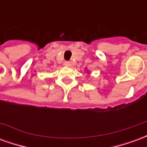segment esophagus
<instances>
[{
	"label": "esophagus",
	"mask_w": 147,
	"mask_h": 147,
	"mask_svg": "<svg viewBox=\"0 0 147 147\" xmlns=\"http://www.w3.org/2000/svg\"><path fill=\"white\" fill-rule=\"evenodd\" d=\"M64 66H66V67H70L71 66V62L70 61H64Z\"/></svg>",
	"instance_id": "obj_1"
}]
</instances>
